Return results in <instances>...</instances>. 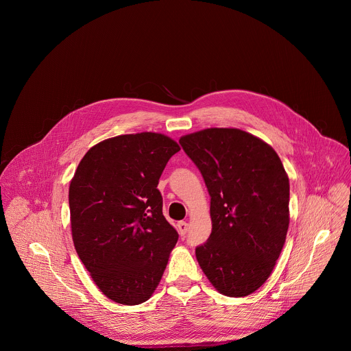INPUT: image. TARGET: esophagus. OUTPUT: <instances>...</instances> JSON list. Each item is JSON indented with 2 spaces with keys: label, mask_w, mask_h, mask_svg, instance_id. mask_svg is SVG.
I'll return each instance as SVG.
<instances>
[{
  "label": "esophagus",
  "mask_w": 351,
  "mask_h": 351,
  "mask_svg": "<svg viewBox=\"0 0 351 351\" xmlns=\"http://www.w3.org/2000/svg\"><path fill=\"white\" fill-rule=\"evenodd\" d=\"M187 230H189V223H187V222H184V221L178 222V232H179V234H180L182 237L186 236Z\"/></svg>",
  "instance_id": "esophagus-1"
}]
</instances>
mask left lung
Wrapping results in <instances>:
<instances>
[{
    "label": "left lung",
    "instance_id": "8db88e82",
    "mask_svg": "<svg viewBox=\"0 0 351 351\" xmlns=\"http://www.w3.org/2000/svg\"><path fill=\"white\" fill-rule=\"evenodd\" d=\"M211 197L213 230L195 257L229 297L254 293L269 278L289 228V178L275 149L240 129L211 128L179 140Z\"/></svg>",
    "mask_w": 351,
    "mask_h": 351
}]
</instances>
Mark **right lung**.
Listing matches in <instances>:
<instances>
[{"instance_id": "right-lung-1", "label": "right lung", "mask_w": 351, "mask_h": 351, "mask_svg": "<svg viewBox=\"0 0 351 351\" xmlns=\"http://www.w3.org/2000/svg\"><path fill=\"white\" fill-rule=\"evenodd\" d=\"M180 149L161 133L122 134L91 147L69 186L76 253L112 302L152 297L178 241L162 214L158 180Z\"/></svg>"}]
</instances>
